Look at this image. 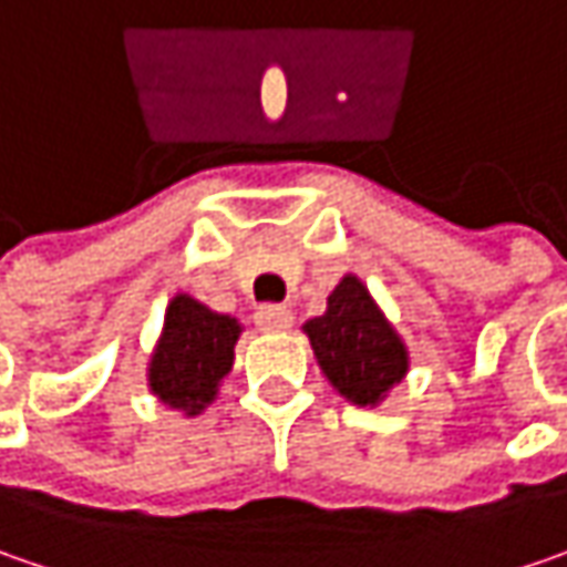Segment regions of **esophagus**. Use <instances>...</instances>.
I'll use <instances>...</instances> for the list:
<instances>
[{"label": "esophagus", "instance_id": "34e87169", "mask_svg": "<svg viewBox=\"0 0 567 567\" xmlns=\"http://www.w3.org/2000/svg\"><path fill=\"white\" fill-rule=\"evenodd\" d=\"M259 330H288L291 327V310L282 308V305H262L254 313Z\"/></svg>", "mask_w": 567, "mask_h": 567}]
</instances>
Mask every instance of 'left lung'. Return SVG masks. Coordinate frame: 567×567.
Returning a JSON list of instances; mask_svg holds the SVG:
<instances>
[{"label": "left lung", "mask_w": 567, "mask_h": 567, "mask_svg": "<svg viewBox=\"0 0 567 567\" xmlns=\"http://www.w3.org/2000/svg\"><path fill=\"white\" fill-rule=\"evenodd\" d=\"M305 332L332 386L358 406H374L406 374V349L374 308L368 288L346 276Z\"/></svg>", "instance_id": "obj_1"}]
</instances>
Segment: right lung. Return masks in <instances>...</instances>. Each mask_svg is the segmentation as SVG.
<instances>
[{"label": "right lung", "mask_w": 567, "mask_h": 567, "mask_svg": "<svg viewBox=\"0 0 567 567\" xmlns=\"http://www.w3.org/2000/svg\"><path fill=\"white\" fill-rule=\"evenodd\" d=\"M237 336L235 317L177 295L164 313V336L148 368V383L161 403L184 409L186 415L212 403L218 381L231 371Z\"/></svg>", "instance_id": "obj_1"}]
</instances>
